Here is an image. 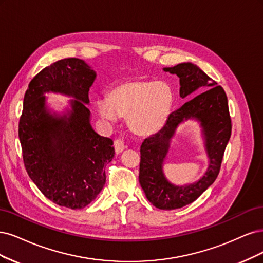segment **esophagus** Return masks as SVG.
Returning a JSON list of instances; mask_svg holds the SVG:
<instances>
[{
	"instance_id": "34e87169",
	"label": "esophagus",
	"mask_w": 263,
	"mask_h": 263,
	"mask_svg": "<svg viewBox=\"0 0 263 263\" xmlns=\"http://www.w3.org/2000/svg\"><path fill=\"white\" fill-rule=\"evenodd\" d=\"M124 143L121 139H118L115 141V149H116V153L117 154H120L124 151Z\"/></svg>"
}]
</instances>
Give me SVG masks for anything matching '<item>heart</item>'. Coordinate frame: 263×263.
Returning a JSON list of instances; mask_svg holds the SVG:
<instances>
[{"mask_svg":"<svg viewBox=\"0 0 263 263\" xmlns=\"http://www.w3.org/2000/svg\"><path fill=\"white\" fill-rule=\"evenodd\" d=\"M175 95L166 82L134 80L119 84L108 98H99L96 107L101 118L116 122L125 116L130 129L140 135L162 130L172 115Z\"/></svg>","mask_w":263,"mask_h":263,"instance_id":"1","label":"heart"}]
</instances>
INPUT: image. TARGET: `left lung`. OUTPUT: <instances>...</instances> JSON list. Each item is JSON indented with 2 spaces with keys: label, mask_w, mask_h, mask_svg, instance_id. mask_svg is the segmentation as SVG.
I'll return each instance as SVG.
<instances>
[{
  "label": "left lung",
  "mask_w": 263,
  "mask_h": 263,
  "mask_svg": "<svg viewBox=\"0 0 263 263\" xmlns=\"http://www.w3.org/2000/svg\"><path fill=\"white\" fill-rule=\"evenodd\" d=\"M163 70L179 78L181 98H191L205 90L174 111L164 128L141 145L139 181L144 193L154 206L175 210L196 201L215 181L231 138L232 121L224 89L198 65L183 62ZM188 120L197 121L200 125L209 165L199 181L177 186L166 179L163 164L177 126Z\"/></svg>",
  "instance_id": "8db88e82"
}]
</instances>
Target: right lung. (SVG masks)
<instances>
[{"label":"right lung","mask_w":263,"mask_h":263,"mask_svg":"<svg viewBox=\"0 0 263 263\" xmlns=\"http://www.w3.org/2000/svg\"><path fill=\"white\" fill-rule=\"evenodd\" d=\"M96 72L81 59L59 60L31 80L25 92L18 137L24 164L44 196L58 205L80 210L94 201L106 183L112 140L90 123L88 91ZM48 92L72 99L60 114L46 104Z\"/></svg>","instance_id":"obj_1"}]
</instances>
